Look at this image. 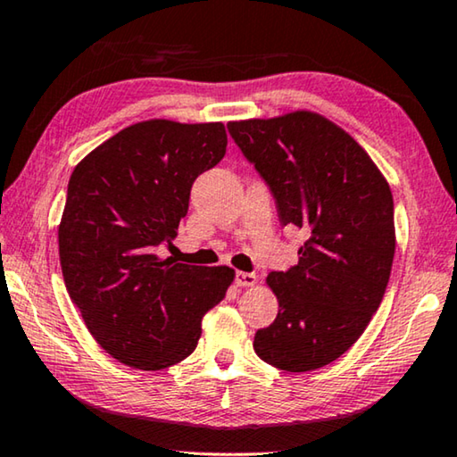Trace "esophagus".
I'll return each mask as SVG.
<instances>
[{
  "mask_svg": "<svg viewBox=\"0 0 457 457\" xmlns=\"http://www.w3.org/2000/svg\"><path fill=\"white\" fill-rule=\"evenodd\" d=\"M237 287H253L257 282V276L253 272H237L235 274Z\"/></svg>",
  "mask_w": 457,
  "mask_h": 457,
  "instance_id": "esophagus-1",
  "label": "esophagus"
}]
</instances>
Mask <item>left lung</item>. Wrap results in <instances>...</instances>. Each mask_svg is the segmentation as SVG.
<instances>
[{
    "instance_id": "obj_1",
    "label": "left lung",
    "mask_w": 457,
    "mask_h": 457,
    "mask_svg": "<svg viewBox=\"0 0 457 457\" xmlns=\"http://www.w3.org/2000/svg\"><path fill=\"white\" fill-rule=\"evenodd\" d=\"M228 134L272 191L282 227L307 233L299 263L268 276L280 309L253 350L282 371L326 367L361 338L386 295L392 191L367 152L317 113L230 121Z\"/></svg>"
}]
</instances>
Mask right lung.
I'll return each instance as SVG.
<instances>
[{
  "instance_id": "1",
  "label": "right lung",
  "mask_w": 457,
  "mask_h": 457,
  "mask_svg": "<svg viewBox=\"0 0 457 457\" xmlns=\"http://www.w3.org/2000/svg\"><path fill=\"white\" fill-rule=\"evenodd\" d=\"M222 123L129 125L74 169L59 224L70 299L95 340L123 365L158 371L194 353L202 317L235 270L161 260L187 214L191 185L222 161Z\"/></svg>"
}]
</instances>
